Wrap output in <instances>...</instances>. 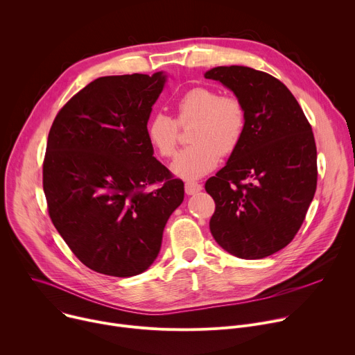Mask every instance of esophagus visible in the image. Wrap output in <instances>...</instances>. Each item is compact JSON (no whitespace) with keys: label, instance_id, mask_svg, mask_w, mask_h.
I'll return each mask as SVG.
<instances>
[{"label":"esophagus","instance_id":"34e87169","mask_svg":"<svg viewBox=\"0 0 355 355\" xmlns=\"http://www.w3.org/2000/svg\"><path fill=\"white\" fill-rule=\"evenodd\" d=\"M199 191H202V185L200 184L193 182V181L185 182V193L187 195H193V193H196Z\"/></svg>","mask_w":355,"mask_h":355}]
</instances>
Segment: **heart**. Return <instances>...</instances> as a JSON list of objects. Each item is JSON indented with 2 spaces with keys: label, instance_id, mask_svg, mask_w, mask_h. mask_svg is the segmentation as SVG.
Wrapping results in <instances>:
<instances>
[{
  "label": "heart",
  "instance_id": "1",
  "mask_svg": "<svg viewBox=\"0 0 355 355\" xmlns=\"http://www.w3.org/2000/svg\"><path fill=\"white\" fill-rule=\"evenodd\" d=\"M177 118L159 112L147 122L148 144L163 159L174 156L180 126L193 125L189 132L192 143L180 151L171 170L185 180H195L212 171L222 156L239 147L247 123L245 108L234 95H219L208 87H195L175 103Z\"/></svg>",
  "mask_w": 355,
  "mask_h": 355
}]
</instances>
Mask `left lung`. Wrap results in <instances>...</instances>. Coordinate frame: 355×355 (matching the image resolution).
<instances>
[{"label": "left lung", "mask_w": 355, "mask_h": 355, "mask_svg": "<svg viewBox=\"0 0 355 355\" xmlns=\"http://www.w3.org/2000/svg\"><path fill=\"white\" fill-rule=\"evenodd\" d=\"M205 78L232 89L247 115L239 147L205 184L216 205L211 233L239 259L268 257L293 240L315 196L312 126L285 84L264 71L220 66Z\"/></svg>", "instance_id": "8db88e82"}]
</instances>
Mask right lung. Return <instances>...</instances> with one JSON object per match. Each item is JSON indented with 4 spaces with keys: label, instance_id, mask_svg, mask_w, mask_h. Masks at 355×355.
Masks as SVG:
<instances>
[{
    "label": "right lung",
    "instance_id": "obj_1",
    "mask_svg": "<svg viewBox=\"0 0 355 355\" xmlns=\"http://www.w3.org/2000/svg\"><path fill=\"white\" fill-rule=\"evenodd\" d=\"M164 83L163 71L99 77L50 128L43 160L49 216L76 257L99 274L146 271L184 200V182L153 156L146 137Z\"/></svg>",
    "mask_w": 355,
    "mask_h": 355
}]
</instances>
